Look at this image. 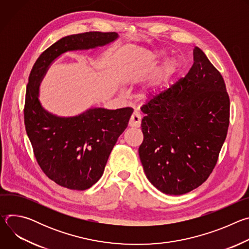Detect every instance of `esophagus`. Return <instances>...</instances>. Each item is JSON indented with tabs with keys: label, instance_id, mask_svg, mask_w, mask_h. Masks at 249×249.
Wrapping results in <instances>:
<instances>
[{
	"label": "esophagus",
	"instance_id": "obj_1",
	"mask_svg": "<svg viewBox=\"0 0 249 249\" xmlns=\"http://www.w3.org/2000/svg\"><path fill=\"white\" fill-rule=\"evenodd\" d=\"M141 121H142V116L139 111H134L132 114L130 121H129V126L134 127V128H139L141 126Z\"/></svg>",
	"mask_w": 249,
	"mask_h": 249
}]
</instances>
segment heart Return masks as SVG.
<instances>
[{
  "label": "heart",
  "instance_id": "heart-1",
  "mask_svg": "<svg viewBox=\"0 0 249 249\" xmlns=\"http://www.w3.org/2000/svg\"><path fill=\"white\" fill-rule=\"evenodd\" d=\"M175 69H176V62H175L174 60H168V61H166V63L164 64L163 69H162V74H163V76H168V75H170L171 73L174 72ZM154 86H156V84H155Z\"/></svg>",
  "mask_w": 249,
  "mask_h": 249
}]
</instances>
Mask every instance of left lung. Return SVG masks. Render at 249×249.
<instances>
[{
    "instance_id": "obj_1",
    "label": "left lung",
    "mask_w": 249,
    "mask_h": 249,
    "mask_svg": "<svg viewBox=\"0 0 249 249\" xmlns=\"http://www.w3.org/2000/svg\"><path fill=\"white\" fill-rule=\"evenodd\" d=\"M184 78L142 105L139 156L151 183L182 195L203 184L215 168L230 124L223 76L195 47Z\"/></svg>"
}]
</instances>
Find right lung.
Wrapping results in <instances>:
<instances>
[{
  "label": "right lung",
  "mask_w": 249,
  "mask_h": 249,
  "mask_svg": "<svg viewBox=\"0 0 249 249\" xmlns=\"http://www.w3.org/2000/svg\"><path fill=\"white\" fill-rule=\"evenodd\" d=\"M117 36L116 32L89 31L63 37L42 52L29 74L23 109L25 130L40 168L62 187L86 190L97 182L133 108H91L79 116L60 118L41 107L38 83L62 53L102 46Z\"/></svg>",
  "instance_id": "obj_1"
}]
</instances>
